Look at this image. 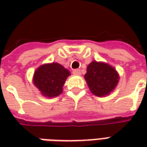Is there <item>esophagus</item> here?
I'll list each match as a JSON object with an SVG mask.
<instances>
[{
  "label": "esophagus",
  "instance_id": "34e87169",
  "mask_svg": "<svg viewBox=\"0 0 147 147\" xmlns=\"http://www.w3.org/2000/svg\"><path fill=\"white\" fill-rule=\"evenodd\" d=\"M72 72H73L74 75H80L81 74V71L80 69H74Z\"/></svg>",
  "mask_w": 147,
  "mask_h": 147
}]
</instances>
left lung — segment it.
Listing matches in <instances>:
<instances>
[{
	"instance_id": "8db88e82",
	"label": "left lung",
	"mask_w": 147,
	"mask_h": 147,
	"mask_svg": "<svg viewBox=\"0 0 147 147\" xmlns=\"http://www.w3.org/2000/svg\"><path fill=\"white\" fill-rule=\"evenodd\" d=\"M85 80L90 91L97 96H105L113 90L119 81L117 71L105 63L93 61L88 65Z\"/></svg>"
}]
</instances>
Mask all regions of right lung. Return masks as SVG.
<instances>
[{
    "instance_id": "right-lung-1",
    "label": "right lung",
    "mask_w": 147,
    "mask_h": 147,
    "mask_svg": "<svg viewBox=\"0 0 147 147\" xmlns=\"http://www.w3.org/2000/svg\"><path fill=\"white\" fill-rule=\"evenodd\" d=\"M69 71L57 63L42 65L34 72V83L45 97L52 98L61 94Z\"/></svg>"
}]
</instances>
